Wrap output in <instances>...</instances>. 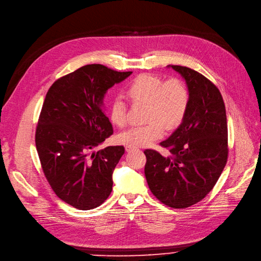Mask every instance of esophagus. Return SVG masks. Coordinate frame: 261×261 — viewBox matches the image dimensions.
I'll use <instances>...</instances> for the list:
<instances>
[{
  "label": "esophagus",
  "instance_id": "esophagus-1",
  "mask_svg": "<svg viewBox=\"0 0 261 261\" xmlns=\"http://www.w3.org/2000/svg\"><path fill=\"white\" fill-rule=\"evenodd\" d=\"M137 150V147H131V146H126V151H133Z\"/></svg>",
  "mask_w": 261,
  "mask_h": 261
}]
</instances>
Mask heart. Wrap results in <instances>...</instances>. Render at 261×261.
Masks as SVG:
<instances>
[{
	"instance_id": "1",
	"label": "heart",
	"mask_w": 261,
	"mask_h": 261,
	"mask_svg": "<svg viewBox=\"0 0 261 261\" xmlns=\"http://www.w3.org/2000/svg\"><path fill=\"white\" fill-rule=\"evenodd\" d=\"M126 96L132 106H146L143 126L133 127L119 134L118 141L127 146H148L161 139L164 129H177L186 119L191 102V94L184 81L173 77L164 81L162 77L144 73L128 84ZM110 120L118 128L128 123V107L121 98L112 101Z\"/></svg>"
}]
</instances>
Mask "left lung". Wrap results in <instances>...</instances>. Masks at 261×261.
<instances>
[{
    "mask_svg": "<svg viewBox=\"0 0 261 261\" xmlns=\"http://www.w3.org/2000/svg\"><path fill=\"white\" fill-rule=\"evenodd\" d=\"M172 68L188 84L190 108L180 127L160 143L168 156L154 149L144 151L145 176L162 203L185 209L207 196L227 163V118L223 97L209 79L185 66Z\"/></svg>",
    "mask_w": 261,
    "mask_h": 261,
    "instance_id": "1",
    "label": "left lung"
}]
</instances>
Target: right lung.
Listing matches in <instances>:
<instances>
[{
    "mask_svg": "<svg viewBox=\"0 0 261 261\" xmlns=\"http://www.w3.org/2000/svg\"><path fill=\"white\" fill-rule=\"evenodd\" d=\"M131 73L86 65L58 79L43 101L35 133L42 172L54 193L79 210L100 206L112 192L123 146L93 150L113 134L103 96Z\"/></svg>",
    "mask_w": 261,
    "mask_h": 261,
    "instance_id": "1",
    "label": "right lung"
}]
</instances>
